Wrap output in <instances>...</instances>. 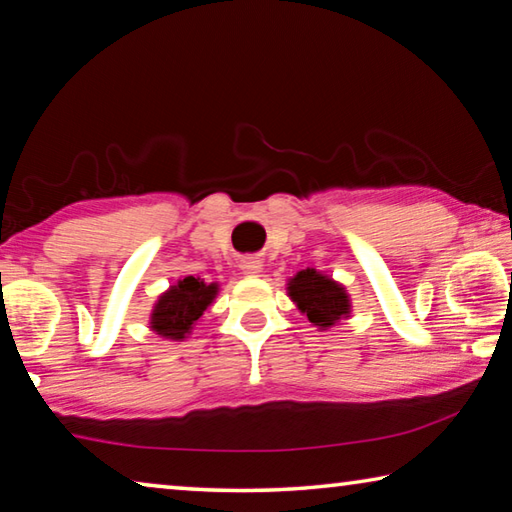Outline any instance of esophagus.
<instances>
[{
	"label": "esophagus",
	"mask_w": 512,
	"mask_h": 512,
	"mask_svg": "<svg viewBox=\"0 0 512 512\" xmlns=\"http://www.w3.org/2000/svg\"><path fill=\"white\" fill-rule=\"evenodd\" d=\"M262 268H264V264H262V259H259V257L241 259V271H244L246 275H259V273H262Z\"/></svg>",
	"instance_id": "1"
}]
</instances>
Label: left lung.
Returning a JSON list of instances; mask_svg holds the SVG:
<instances>
[{"label":"left lung","instance_id":"1","mask_svg":"<svg viewBox=\"0 0 512 512\" xmlns=\"http://www.w3.org/2000/svg\"><path fill=\"white\" fill-rule=\"evenodd\" d=\"M287 296L298 307L309 323L320 332L348 320L352 314V300L348 289L336 282L332 275L316 268H302L287 280Z\"/></svg>","mask_w":512,"mask_h":512}]
</instances>
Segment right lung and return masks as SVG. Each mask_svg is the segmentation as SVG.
Listing matches in <instances>:
<instances>
[{"label":"right lung","instance_id":"right-lung-1","mask_svg":"<svg viewBox=\"0 0 512 512\" xmlns=\"http://www.w3.org/2000/svg\"><path fill=\"white\" fill-rule=\"evenodd\" d=\"M219 291V282H205L194 275H187L171 284L167 291L160 293L151 309V332L167 341L189 339L198 318L216 300Z\"/></svg>","mask_w":512,"mask_h":512}]
</instances>
